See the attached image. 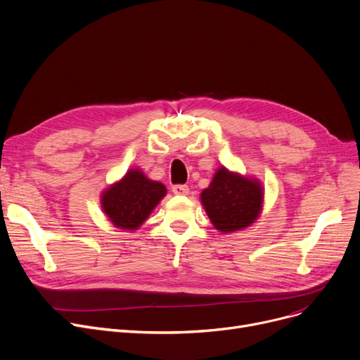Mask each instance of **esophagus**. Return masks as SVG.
Listing matches in <instances>:
<instances>
[{
	"instance_id": "obj_1",
	"label": "esophagus",
	"mask_w": 360,
	"mask_h": 360,
	"mask_svg": "<svg viewBox=\"0 0 360 360\" xmlns=\"http://www.w3.org/2000/svg\"><path fill=\"white\" fill-rule=\"evenodd\" d=\"M172 193L175 195H188V193H190V188H188V185H175L172 188Z\"/></svg>"
}]
</instances>
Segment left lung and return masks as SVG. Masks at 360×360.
I'll return each mask as SVG.
<instances>
[{"label":"left lung","mask_w":360,"mask_h":360,"mask_svg":"<svg viewBox=\"0 0 360 360\" xmlns=\"http://www.w3.org/2000/svg\"><path fill=\"white\" fill-rule=\"evenodd\" d=\"M200 198L214 229L232 233L250 228L259 217L264 186L254 176L240 175L220 166Z\"/></svg>","instance_id":"8db88e82"}]
</instances>
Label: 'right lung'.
Returning a JSON list of instances; mask_svg holds the SVG:
<instances>
[{
    "label": "right lung",
    "instance_id": "add662e5",
    "mask_svg": "<svg viewBox=\"0 0 360 360\" xmlns=\"http://www.w3.org/2000/svg\"><path fill=\"white\" fill-rule=\"evenodd\" d=\"M162 182L148 179L141 169L132 167L101 194V207L120 231L134 232L166 195Z\"/></svg>",
    "mask_w": 360,
    "mask_h": 360
}]
</instances>
